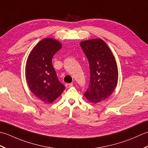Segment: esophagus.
Wrapping results in <instances>:
<instances>
[{"label": "esophagus", "instance_id": "esophagus-1", "mask_svg": "<svg viewBox=\"0 0 148 148\" xmlns=\"http://www.w3.org/2000/svg\"><path fill=\"white\" fill-rule=\"evenodd\" d=\"M73 86V84H66V88H70V87Z\"/></svg>", "mask_w": 148, "mask_h": 148}]
</instances>
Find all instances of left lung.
<instances>
[{
	"instance_id": "1",
	"label": "left lung",
	"mask_w": 148,
	"mask_h": 148,
	"mask_svg": "<svg viewBox=\"0 0 148 148\" xmlns=\"http://www.w3.org/2000/svg\"><path fill=\"white\" fill-rule=\"evenodd\" d=\"M80 45L90 68V83L84 95L91 103H98L112 95L116 87L118 70L116 60L101 39L83 41Z\"/></svg>"
}]
</instances>
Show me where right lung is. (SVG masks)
<instances>
[{"label":"right lung","instance_id":"right-lung-1","mask_svg":"<svg viewBox=\"0 0 148 148\" xmlns=\"http://www.w3.org/2000/svg\"><path fill=\"white\" fill-rule=\"evenodd\" d=\"M61 47L57 40L45 38L33 48L27 61L25 77L29 89L46 103L56 100L65 89L52 64L53 56Z\"/></svg>","mask_w":148,"mask_h":148}]
</instances>
